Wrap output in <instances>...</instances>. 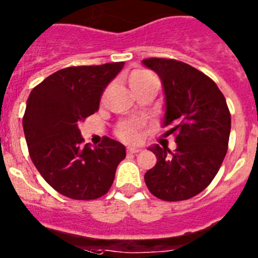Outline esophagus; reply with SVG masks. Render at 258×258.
<instances>
[{"mask_svg":"<svg viewBox=\"0 0 258 258\" xmlns=\"http://www.w3.org/2000/svg\"><path fill=\"white\" fill-rule=\"evenodd\" d=\"M127 152H128V153H131V154H135V153H139V152H140V149H139V148L128 147V148H127Z\"/></svg>","mask_w":258,"mask_h":258,"instance_id":"34e87169","label":"esophagus"}]
</instances>
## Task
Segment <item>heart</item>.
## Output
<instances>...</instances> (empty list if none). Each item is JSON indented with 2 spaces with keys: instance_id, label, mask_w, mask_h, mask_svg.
Instances as JSON below:
<instances>
[{
  "instance_id": "1",
  "label": "heart",
  "mask_w": 258,
  "mask_h": 258,
  "mask_svg": "<svg viewBox=\"0 0 258 258\" xmlns=\"http://www.w3.org/2000/svg\"><path fill=\"white\" fill-rule=\"evenodd\" d=\"M151 74L145 70H135L130 75V84L131 87L134 84L143 82V80L151 78ZM144 127V122L142 119L136 118H130L118 123L115 134L116 136L124 143H138L142 138V130Z\"/></svg>"
}]
</instances>
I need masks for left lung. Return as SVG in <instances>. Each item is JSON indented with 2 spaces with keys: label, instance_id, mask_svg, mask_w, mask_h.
Here are the masks:
<instances>
[{
  "label": "left lung",
  "instance_id": "1",
  "mask_svg": "<svg viewBox=\"0 0 258 258\" xmlns=\"http://www.w3.org/2000/svg\"><path fill=\"white\" fill-rule=\"evenodd\" d=\"M143 63L162 80L163 124L171 126L166 136L176 143L175 152L152 148L157 163L145 172V184L163 201L188 200L212 183L222 165L231 114L216 83L195 67L171 58H147Z\"/></svg>",
  "mask_w": 258,
  "mask_h": 258
}]
</instances>
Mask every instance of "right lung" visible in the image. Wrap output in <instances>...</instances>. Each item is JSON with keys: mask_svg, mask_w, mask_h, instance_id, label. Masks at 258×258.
Returning <instances> with one entry per match:
<instances>
[{"mask_svg": "<svg viewBox=\"0 0 258 258\" xmlns=\"http://www.w3.org/2000/svg\"><path fill=\"white\" fill-rule=\"evenodd\" d=\"M123 64L66 67L37 84L27 100L23 130L31 160L50 187L73 200L104 196L126 157V148L113 139L96 148L83 144L79 130Z\"/></svg>", "mask_w": 258, "mask_h": 258, "instance_id": "1", "label": "right lung"}]
</instances>
